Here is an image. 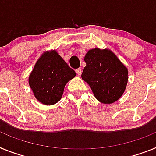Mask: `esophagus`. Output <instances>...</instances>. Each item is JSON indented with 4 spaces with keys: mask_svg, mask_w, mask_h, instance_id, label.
Returning <instances> with one entry per match:
<instances>
[{
    "mask_svg": "<svg viewBox=\"0 0 156 156\" xmlns=\"http://www.w3.org/2000/svg\"><path fill=\"white\" fill-rule=\"evenodd\" d=\"M75 71H76V74H78V76H79V75H81V74H82V69L81 68L76 69V70H75Z\"/></svg>",
    "mask_w": 156,
    "mask_h": 156,
    "instance_id": "obj_1",
    "label": "esophagus"
}]
</instances>
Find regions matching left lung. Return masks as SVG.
Segmentation results:
<instances>
[{"instance_id":"left-lung-1","label":"left lung","mask_w":156,"mask_h":156,"mask_svg":"<svg viewBox=\"0 0 156 156\" xmlns=\"http://www.w3.org/2000/svg\"><path fill=\"white\" fill-rule=\"evenodd\" d=\"M86 66L82 78L91 88L93 94L103 104L118 101L125 91L128 70L110 50H89L85 56Z\"/></svg>"}]
</instances>
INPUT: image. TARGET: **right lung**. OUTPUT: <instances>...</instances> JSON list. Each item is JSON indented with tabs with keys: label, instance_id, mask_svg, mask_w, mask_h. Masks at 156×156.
Segmentation results:
<instances>
[{
	"label": "right lung",
	"instance_id": "1",
	"mask_svg": "<svg viewBox=\"0 0 156 156\" xmlns=\"http://www.w3.org/2000/svg\"><path fill=\"white\" fill-rule=\"evenodd\" d=\"M75 75V71L55 51L47 52L35 64L29 85L37 101L52 105L61 99L65 85Z\"/></svg>",
	"mask_w": 156,
	"mask_h": 156
}]
</instances>
